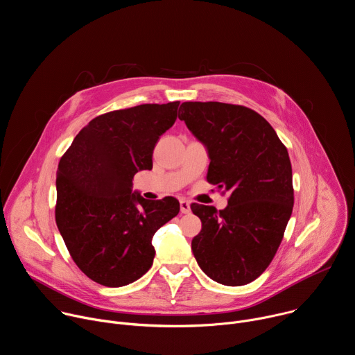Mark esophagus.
<instances>
[{
    "instance_id": "34e87169",
    "label": "esophagus",
    "mask_w": 355,
    "mask_h": 355,
    "mask_svg": "<svg viewBox=\"0 0 355 355\" xmlns=\"http://www.w3.org/2000/svg\"><path fill=\"white\" fill-rule=\"evenodd\" d=\"M180 209H181V214H189L191 212V205H189V202L187 199L180 200Z\"/></svg>"
}]
</instances>
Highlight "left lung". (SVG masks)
Returning <instances> with one entry per match:
<instances>
[{
    "mask_svg": "<svg viewBox=\"0 0 355 355\" xmlns=\"http://www.w3.org/2000/svg\"><path fill=\"white\" fill-rule=\"evenodd\" d=\"M178 118L208 147L207 181L230 192L227 207L191 204L202 229L191 247L214 281L240 286L272 261L293 208L288 150L256 111L223 103H184Z\"/></svg>",
    "mask_w": 355,
    "mask_h": 355,
    "instance_id": "left-lung-1",
    "label": "left lung"
}]
</instances>
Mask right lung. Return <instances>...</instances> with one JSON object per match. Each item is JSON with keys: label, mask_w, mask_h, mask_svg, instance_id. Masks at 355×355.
Returning <instances> with one entry per match:
<instances>
[{"label": "right lung", "mask_w": 355, "mask_h": 355, "mask_svg": "<svg viewBox=\"0 0 355 355\" xmlns=\"http://www.w3.org/2000/svg\"><path fill=\"white\" fill-rule=\"evenodd\" d=\"M180 101L141 104L94 118L62 156L55 216L77 267L94 282L118 288L144 275L155 233L180 212L173 196L147 200L132 192L139 170L178 115Z\"/></svg>", "instance_id": "add662e5"}]
</instances>
